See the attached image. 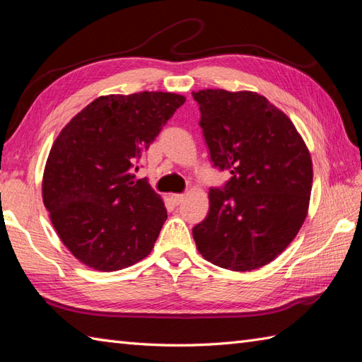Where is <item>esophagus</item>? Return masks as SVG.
Wrapping results in <instances>:
<instances>
[{"instance_id":"obj_1","label":"esophagus","mask_w":362,"mask_h":362,"mask_svg":"<svg viewBox=\"0 0 362 362\" xmlns=\"http://www.w3.org/2000/svg\"><path fill=\"white\" fill-rule=\"evenodd\" d=\"M183 199H185V196H183V194H171V201L175 205H180L183 202Z\"/></svg>"}]
</instances>
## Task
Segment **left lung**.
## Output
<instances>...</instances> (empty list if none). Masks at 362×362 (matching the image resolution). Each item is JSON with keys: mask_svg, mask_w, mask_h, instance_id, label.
I'll use <instances>...</instances> for the list:
<instances>
[{"mask_svg": "<svg viewBox=\"0 0 362 362\" xmlns=\"http://www.w3.org/2000/svg\"><path fill=\"white\" fill-rule=\"evenodd\" d=\"M213 165L232 174L211 188L193 228L201 255L235 272L266 266L288 247L308 214L313 161L280 109L255 91H193Z\"/></svg>", "mask_w": 362, "mask_h": 362, "instance_id": "8db88e82", "label": "left lung"}]
</instances>
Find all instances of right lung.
Listing matches in <instances>:
<instances>
[{
    "label": "right lung",
    "mask_w": 362,
    "mask_h": 362,
    "mask_svg": "<svg viewBox=\"0 0 362 362\" xmlns=\"http://www.w3.org/2000/svg\"><path fill=\"white\" fill-rule=\"evenodd\" d=\"M183 103L165 91L99 96L60 130L46 160L43 204L81 263L112 272L151 253L168 213L134 171Z\"/></svg>",
    "instance_id": "right-lung-1"
}]
</instances>
